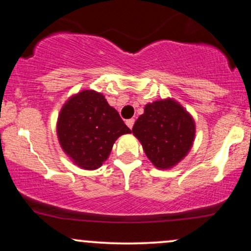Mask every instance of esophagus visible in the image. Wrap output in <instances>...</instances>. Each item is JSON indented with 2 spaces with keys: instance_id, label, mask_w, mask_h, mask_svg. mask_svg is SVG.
<instances>
[{
  "instance_id": "esophagus-1",
  "label": "esophagus",
  "mask_w": 251,
  "mask_h": 251,
  "mask_svg": "<svg viewBox=\"0 0 251 251\" xmlns=\"http://www.w3.org/2000/svg\"><path fill=\"white\" fill-rule=\"evenodd\" d=\"M126 125H127L128 127L132 129V127H133V125H134V119H128V120H126Z\"/></svg>"
}]
</instances>
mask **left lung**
I'll return each mask as SVG.
<instances>
[{"mask_svg":"<svg viewBox=\"0 0 251 251\" xmlns=\"http://www.w3.org/2000/svg\"><path fill=\"white\" fill-rule=\"evenodd\" d=\"M132 132L158 169H171L188 154L195 139V122L172 99L148 103Z\"/></svg>","mask_w":251,"mask_h":251,"instance_id":"left-lung-1","label":"left lung"}]
</instances>
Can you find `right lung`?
<instances>
[{
	"instance_id": "right-lung-1",
	"label": "right lung",
	"mask_w": 251,
	"mask_h": 251,
	"mask_svg": "<svg viewBox=\"0 0 251 251\" xmlns=\"http://www.w3.org/2000/svg\"><path fill=\"white\" fill-rule=\"evenodd\" d=\"M56 128L65 153L86 170L100 168L114 142L131 132L105 97L89 89L73 96L63 105Z\"/></svg>"
}]
</instances>
